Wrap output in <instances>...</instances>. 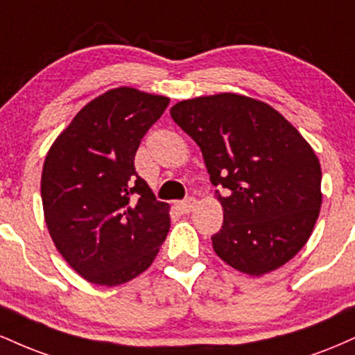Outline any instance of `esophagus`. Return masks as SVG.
Wrapping results in <instances>:
<instances>
[{"mask_svg": "<svg viewBox=\"0 0 355 355\" xmlns=\"http://www.w3.org/2000/svg\"><path fill=\"white\" fill-rule=\"evenodd\" d=\"M195 203H197V202H195V198L189 197V198H185V200L175 203V207H177V209L180 210L182 214H190V211L195 209Z\"/></svg>", "mask_w": 355, "mask_h": 355, "instance_id": "1", "label": "esophagus"}]
</instances>
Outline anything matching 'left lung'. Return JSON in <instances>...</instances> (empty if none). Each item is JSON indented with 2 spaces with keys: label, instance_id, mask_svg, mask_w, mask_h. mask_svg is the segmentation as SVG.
Masks as SVG:
<instances>
[{
  "label": "left lung",
  "instance_id": "obj_1",
  "mask_svg": "<svg viewBox=\"0 0 355 355\" xmlns=\"http://www.w3.org/2000/svg\"><path fill=\"white\" fill-rule=\"evenodd\" d=\"M173 121L200 146L210 182L225 190L215 254L248 275L282 267L305 245L322 205L320 164L304 137L263 101L235 95L173 105Z\"/></svg>",
  "mask_w": 355,
  "mask_h": 355
}]
</instances>
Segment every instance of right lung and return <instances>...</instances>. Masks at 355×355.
Instances as JSON below:
<instances>
[{
    "mask_svg": "<svg viewBox=\"0 0 355 355\" xmlns=\"http://www.w3.org/2000/svg\"><path fill=\"white\" fill-rule=\"evenodd\" d=\"M170 100L120 87L76 113L43 165L48 232L63 259L88 282L115 287L135 279L157 257L170 229L135 170V153Z\"/></svg>",
    "mask_w": 355,
    "mask_h": 355,
    "instance_id": "right-lung-1",
    "label": "right lung"
}]
</instances>
